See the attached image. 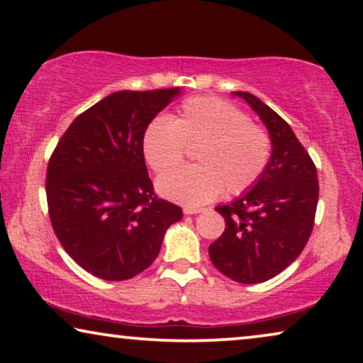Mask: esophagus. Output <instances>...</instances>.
Instances as JSON below:
<instances>
[{
	"label": "esophagus",
	"instance_id": "esophagus-1",
	"mask_svg": "<svg viewBox=\"0 0 363 363\" xmlns=\"http://www.w3.org/2000/svg\"><path fill=\"white\" fill-rule=\"evenodd\" d=\"M182 212L186 213V215H197V213L202 212V208H199V207H189V205H187V207L182 208Z\"/></svg>",
	"mask_w": 363,
	"mask_h": 363
}]
</instances>
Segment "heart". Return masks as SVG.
<instances>
[{"instance_id": "b5f03b06", "label": "heart", "mask_w": 363, "mask_h": 363, "mask_svg": "<svg viewBox=\"0 0 363 363\" xmlns=\"http://www.w3.org/2000/svg\"><path fill=\"white\" fill-rule=\"evenodd\" d=\"M196 146L197 167L160 177V194L172 202L202 205L223 189L228 196L246 192L264 174L272 150L261 127L218 97L189 99L172 121L156 117L143 133V156L156 174L174 169Z\"/></svg>"}]
</instances>
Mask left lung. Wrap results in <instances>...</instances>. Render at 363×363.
Masks as SVG:
<instances>
[{
    "instance_id": "1",
    "label": "left lung",
    "mask_w": 363,
    "mask_h": 363,
    "mask_svg": "<svg viewBox=\"0 0 363 363\" xmlns=\"http://www.w3.org/2000/svg\"><path fill=\"white\" fill-rule=\"evenodd\" d=\"M267 127L272 155L250 192L215 210L226 228L208 247L213 266L240 284L275 277L300 256L315 225L320 196L318 172L294 130L277 112L252 96L235 91Z\"/></svg>"
}]
</instances>
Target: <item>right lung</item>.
I'll use <instances>...</instances> for the list:
<instances>
[{
  "label": "right lung",
  "instance_id": "obj_1",
  "mask_svg": "<svg viewBox=\"0 0 363 363\" xmlns=\"http://www.w3.org/2000/svg\"><path fill=\"white\" fill-rule=\"evenodd\" d=\"M179 88L118 91L74 118L47 167L53 231L78 266L102 280L150 267L166 230L182 218L155 194L143 156L148 123Z\"/></svg>",
  "mask_w": 363,
  "mask_h": 363
}]
</instances>
